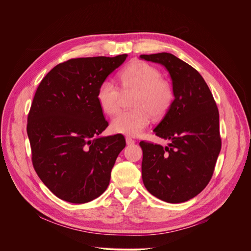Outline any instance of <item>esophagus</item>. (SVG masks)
I'll return each instance as SVG.
<instances>
[{
	"mask_svg": "<svg viewBox=\"0 0 251 251\" xmlns=\"http://www.w3.org/2000/svg\"><path fill=\"white\" fill-rule=\"evenodd\" d=\"M126 143H127V145H133V144H135V140H133L130 137H126Z\"/></svg>",
	"mask_w": 251,
	"mask_h": 251,
	"instance_id": "esophagus-1",
	"label": "esophagus"
}]
</instances>
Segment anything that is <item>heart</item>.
<instances>
[{
  "label": "heart",
  "instance_id": "b5f03b06",
  "mask_svg": "<svg viewBox=\"0 0 251 251\" xmlns=\"http://www.w3.org/2000/svg\"><path fill=\"white\" fill-rule=\"evenodd\" d=\"M123 93L136 92L132 105L134 109L117 114L111 122L114 133L138 136L149 125L151 114L162 117L174 101L172 85L163 79L161 71L144 61H134L119 75ZM122 93L110 79L103 80L97 89L96 98L103 112L115 114L119 110Z\"/></svg>",
  "mask_w": 251,
  "mask_h": 251
}]
</instances>
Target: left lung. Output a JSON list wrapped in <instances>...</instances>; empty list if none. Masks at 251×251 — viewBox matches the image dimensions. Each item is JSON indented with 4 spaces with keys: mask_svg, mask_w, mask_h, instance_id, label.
Here are the masks:
<instances>
[{
    "mask_svg": "<svg viewBox=\"0 0 251 251\" xmlns=\"http://www.w3.org/2000/svg\"><path fill=\"white\" fill-rule=\"evenodd\" d=\"M169 71L175 99L153 130L169 140L168 146L140 142L142 178L154 197L171 203L184 202L208 184L222 148L220 115L202 76L172 53L141 54Z\"/></svg>",
    "mask_w": 251,
    "mask_h": 251,
    "instance_id": "obj_1",
    "label": "left lung"
}]
</instances>
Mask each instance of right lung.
<instances>
[{
  "label": "right lung",
  "instance_id": "add662e5",
  "mask_svg": "<svg viewBox=\"0 0 251 251\" xmlns=\"http://www.w3.org/2000/svg\"><path fill=\"white\" fill-rule=\"evenodd\" d=\"M127 54L73 58L54 66L41 81L27 116L33 168L57 198L73 203L101 196L126 142L102 137L108 126L98 104L99 84Z\"/></svg>",
  "mask_w": 251,
  "mask_h": 251
}]
</instances>
